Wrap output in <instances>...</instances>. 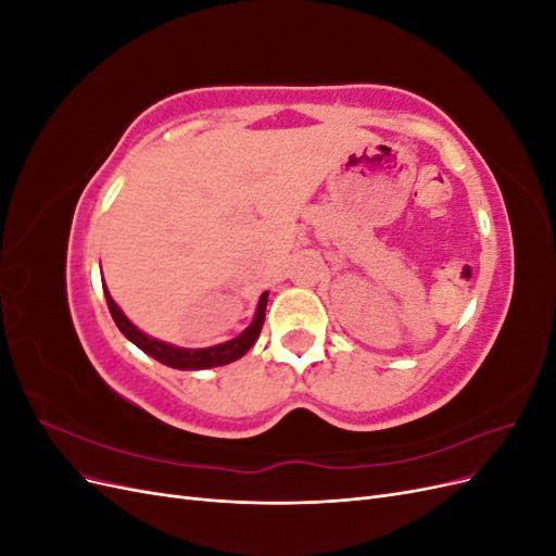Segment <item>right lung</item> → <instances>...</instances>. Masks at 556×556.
Returning <instances> with one entry per match:
<instances>
[{"label":"right lung","instance_id":"add662e5","mask_svg":"<svg viewBox=\"0 0 556 556\" xmlns=\"http://www.w3.org/2000/svg\"><path fill=\"white\" fill-rule=\"evenodd\" d=\"M104 296H106V304H109V311L115 319L117 329H121L127 339L141 348L146 355H150L153 359L172 366V368H180V371H199V368H213V366H225L229 362H237L241 359L245 352L255 345V341L260 339V331H262V325H264V313H266V301H268V292H264L260 296V304H257V311H255V317H252V323L248 325V329L243 333H239L237 339H231L227 343H220V345H213V348H201V350H190V348H176V345H169L164 341H157V339H150L148 333H143L139 327H134L127 315L121 311V306L115 304V301L111 299L109 290L104 288Z\"/></svg>","mask_w":556,"mask_h":556}]
</instances>
